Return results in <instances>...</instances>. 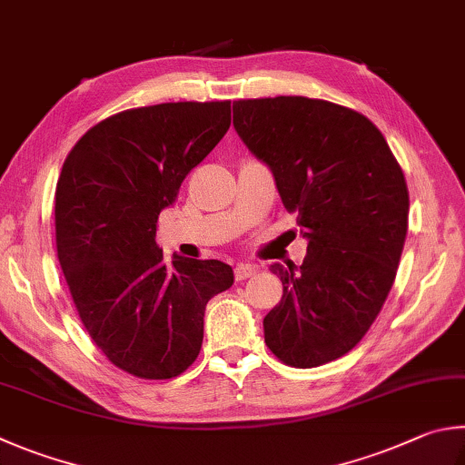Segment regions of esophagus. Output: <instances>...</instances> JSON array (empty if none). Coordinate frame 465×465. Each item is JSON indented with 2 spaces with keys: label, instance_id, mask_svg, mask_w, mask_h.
I'll list each match as a JSON object with an SVG mask.
<instances>
[{
  "label": "esophagus",
  "instance_id": "34e87169",
  "mask_svg": "<svg viewBox=\"0 0 465 465\" xmlns=\"http://www.w3.org/2000/svg\"><path fill=\"white\" fill-rule=\"evenodd\" d=\"M258 272L256 264H238L235 266V281H246V278L254 276Z\"/></svg>",
  "mask_w": 465,
  "mask_h": 465
}]
</instances>
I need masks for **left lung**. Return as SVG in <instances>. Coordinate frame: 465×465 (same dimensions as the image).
Instances as JSON below:
<instances>
[{
    "instance_id": "obj_1",
    "label": "left lung",
    "mask_w": 465,
    "mask_h": 465,
    "mask_svg": "<svg viewBox=\"0 0 465 465\" xmlns=\"http://www.w3.org/2000/svg\"><path fill=\"white\" fill-rule=\"evenodd\" d=\"M233 128L309 242L301 266H270L282 299L264 317L266 345L294 368L327 364L356 348L392 289L409 223L404 174L368 117L323 99L233 101Z\"/></svg>"
}]
</instances>
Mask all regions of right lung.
I'll use <instances>...</instances> for the list:
<instances>
[{
  "instance_id": "right-lung-1",
  "label": "right lung",
  "mask_w": 465,
  "mask_h": 465,
  "mask_svg": "<svg viewBox=\"0 0 465 465\" xmlns=\"http://www.w3.org/2000/svg\"><path fill=\"white\" fill-rule=\"evenodd\" d=\"M230 124V101L128 109L93 125L63 164L58 262L91 340L138 378L184 372L203 343L207 302L233 284L225 262L166 260L156 246L160 211Z\"/></svg>"
}]
</instances>
